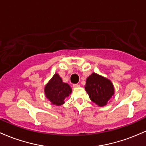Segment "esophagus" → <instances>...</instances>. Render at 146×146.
<instances>
[{"label":"esophagus","mask_w":146,"mask_h":146,"mask_svg":"<svg viewBox=\"0 0 146 146\" xmlns=\"http://www.w3.org/2000/svg\"><path fill=\"white\" fill-rule=\"evenodd\" d=\"M73 87H74V88H77V87H80V85H79V84H74V85H73Z\"/></svg>","instance_id":"34e87169"}]
</instances>
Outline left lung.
<instances>
[{
  "mask_svg": "<svg viewBox=\"0 0 146 146\" xmlns=\"http://www.w3.org/2000/svg\"><path fill=\"white\" fill-rule=\"evenodd\" d=\"M85 89L92 101L99 106H105L114 96L115 89L108 78L92 73L86 80Z\"/></svg>",
  "mask_w": 146,
  "mask_h": 146,
  "instance_id": "1",
  "label": "left lung"
}]
</instances>
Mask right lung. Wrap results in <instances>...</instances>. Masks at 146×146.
<instances>
[{
    "label": "right lung",
    "mask_w": 146,
    "mask_h": 146,
    "mask_svg": "<svg viewBox=\"0 0 146 146\" xmlns=\"http://www.w3.org/2000/svg\"><path fill=\"white\" fill-rule=\"evenodd\" d=\"M71 92V87L68 84L63 82L58 73L54 75L45 87L46 98L57 106L64 104L65 103L64 99L69 96Z\"/></svg>",
    "instance_id": "right-lung-1"
}]
</instances>
